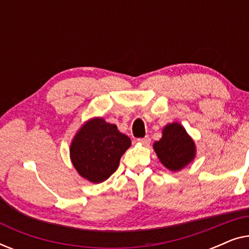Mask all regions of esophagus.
Wrapping results in <instances>:
<instances>
[{
    "label": "esophagus",
    "mask_w": 249,
    "mask_h": 249,
    "mask_svg": "<svg viewBox=\"0 0 249 249\" xmlns=\"http://www.w3.org/2000/svg\"><path fill=\"white\" fill-rule=\"evenodd\" d=\"M138 142H141L142 145H149V142H151V138H149V136H146L144 138H138L137 139Z\"/></svg>",
    "instance_id": "esophagus-1"
}]
</instances>
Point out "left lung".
<instances>
[{"label":"left lung","instance_id":"left-lung-1","mask_svg":"<svg viewBox=\"0 0 249 249\" xmlns=\"http://www.w3.org/2000/svg\"><path fill=\"white\" fill-rule=\"evenodd\" d=\"M154 149L160 161L171 171H178L195 156V144L179 124H168L163 136L154 142Z\"/></svg>","mask_w":249,"mask_h":249}]
</instances>
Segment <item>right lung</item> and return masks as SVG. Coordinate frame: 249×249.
<instances>
[{"label":"right lung","instance_id":"obj_1","mask_svg":"<svg viewBox=\"0 0 249 249\" xmlns=\"http://www.w3.org/2000/svg\"><path fill=\"white\" fill-rule=\"evenodd\" d=\"M131 145L128 136L103 119L87 122L70 147L71 161L79 175L91 182L107 180L117 171L121 156Z\"/></svg>","mask_w":249,"mask_h":249}]
</instances>
